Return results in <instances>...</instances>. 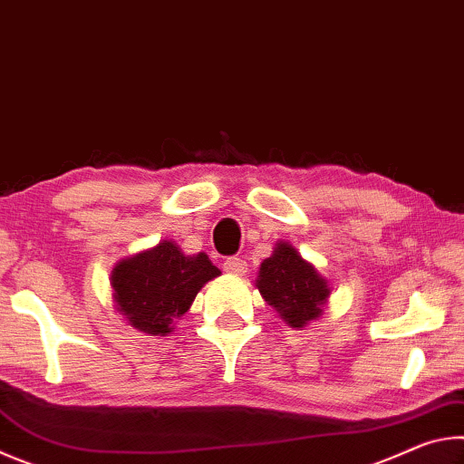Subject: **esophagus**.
<instances>
[{
    "instance_id": "34e87169",
    "label": "esophagus",
    "mask_w": 464,
    "mask_h": 464,
    "mask_svg": "<svg viewBox=\"0 0 464 464\" xmlns=\"http://www.w3.org/2000/svg\"><path fill=\"white\" fill-rule=\"evenodd\" d=\"M223 268L227 274H233V276H243L247 270V264L241 260V257H227Z\"/></svg>"
}]
</instances>
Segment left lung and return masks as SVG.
<instances>
[{
    "label": "left lung",
    "mask_w": 464,
    "mask_h": 464,
    "mask_svg": "<svg viewBox=\"0 0 464 464\" xmlns=\"http://www.w3.org/2000/svg\"><path fill=\"white\" fill-rule=\"evenodd\" d=\"M256 288L286 325L307 327L324 313L332 286L288 241H276L272 256L260 264Z\"/></svg>",
    "instance_id": "obj_1"
}]
</instances>
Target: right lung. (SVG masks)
<instances>
[{"label":"right lung","mask_w":464,"mask_h":464,"mask_svg":"<svg viewBox=\"0 0 464 464\" xmlns=\"http://www.w3.org/2000/svg\"><path fill=\"white\" fill-rule=\"evenodd\" d=\"M221 276L208 256H186L176 241L163 239L139 251L110 272L114 309L130 327L149 335L174 332L176 319L192 307L198 290Z\"/></svg>","instance_id":"obj_1"}]
</instances>
